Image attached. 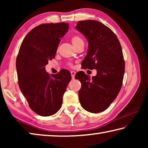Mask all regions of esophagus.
<instances>
[{"instance_id": "34e87169", "label": "esophagus", "mask_w": 148, "mask_h": 148, "mask_svg": "<svg viewBox=\"0 0 148 148\" xmlns=\"http://www.w3.org/2000/svg\"><path fill=\"white\" fill-rule=\"evenodd\" d=\"M71 73L72 78V79H74V76H75V74H76V72L72 71H71Z\"/></svg>"}]
</instances>
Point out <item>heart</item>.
<instances>
[{"label":"heart","mask_w":148,"mask_h":148,"mask_svg":"<svg viewBox=\"0 0 148 148\" xmlns=\"http://www.w3.org/2000/svg\"><path fill=\"white\" fill-rule=\"evenodd\" d=\"M72 44H73L74 46H75L76 45H77V44H79V42H83V40H82V38H81V37H79L78 36H74L72 37Z\"/></svg>","instance_id":"heart-1"}]
</instances>
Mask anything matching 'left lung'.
<instances>
[{"instance_id": "1", "label": "left lung", "mask_w": 148, "mask_h": 148, "mask_svg": "<svg viewBox=\"0 0 148 148\" xmlns=\"http://www.w3.org/2000/svg\"><path fill=\"white\" fill-rule=\"evenodd\" d=\"M76 29L89 43L84 69L97 70L92 78L83 71L76 73L75 78L82 84L79 100L87 112L99 113L110 106L121 88L125 72L121 46L114 32L96 20L78 21Z\"/></svg>"}]
</instances>
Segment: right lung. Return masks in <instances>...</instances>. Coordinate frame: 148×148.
Listing matches in <instances>:
<instances>
[{
    "mask_svg": "<svg viewBox=\"0 0 148 148\" xmlns=\"http://www.w3.org/2000/svg\"><path fill=\"white\" fill-rule=\"evenodd\" d=\"M69 29L66 23H44L34 27L22 42L16 59L19 87L32 111L41 116L55 114L71 80L67 70L51 76L45 66L55 58L61 38Z\"/></svg>",
    "mask_w": 148,
    "mask_h": 148,
    "instance_id": "add662e5",
    "label": "right lung"
}]
</instances>
